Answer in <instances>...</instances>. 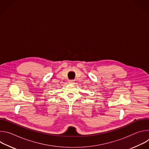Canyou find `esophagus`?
Instances as JSON below:
<instances>
[{
  "instance_id": "1",
  "label": "esophagus",
  "mask_w": 149,
  "mask_h": 149,
  "mask_svg": "<svg viewBox=\"0 0 149 149\" xmlns=\"http://www.w3.org/2000/svg\"><path fill=\"white\" fill-rule=\"evenodd\" d=\"M69 83L70 84H74V81L71 79V80H69Z\"/></svg>"
}]
</instances>
